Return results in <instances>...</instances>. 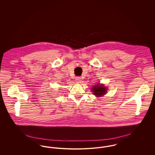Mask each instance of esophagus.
Instances as JSON below:
<instances>
[{
  "mask_svg": "<svg viewBox=\"0 0 155 155\" xmlns=\"http://www.w3.org/2000/svg\"><path fill=\"white\" fill-rule=\"evenodd\" d=\"M75 81H76L77 82L80 83L81 81V77H76V78H75Z\"/></svg>",
  "mask_w": 155,
  "mask_h": 155,
  "instance_id": "esophagus-1",
  "label": "esophagus"
}]
</instances>
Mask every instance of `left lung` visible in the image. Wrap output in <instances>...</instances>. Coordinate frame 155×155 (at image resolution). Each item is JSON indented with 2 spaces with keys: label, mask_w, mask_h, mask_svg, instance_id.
Returning <instances> with one entry per match:
<instances>
[{
  "label": "left lung",
  "mask_w": 155,
  "mask_h": 155,
  "mask_svg": "<svg viewBox=\"0 0 155 155\" xmlns=\"http://www.w3.org/2000/svg\"><path fill=\"white\" fill-rule=\"evenodd\" d=\"M93 94L97 97L102 96L107 92V88L104 86L103 84H100L99 83L94 85L91 89Z\"/></svg>",
  "instance_id": "obj_1"
}]
</instances>
